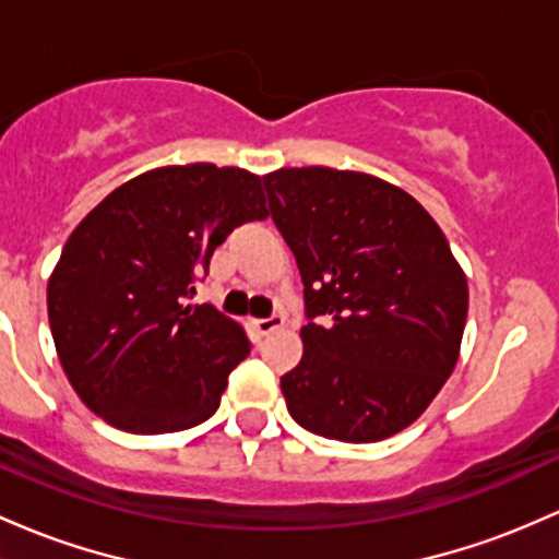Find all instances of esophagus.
<instances>
[{
  "mask_svg": "<svg viewBox=\"0 0 559 559\" xmlns=\"http://www.w3.org/2000/svg\"><path fill=\"white\" fill-rule=\"evenodd\" d=\"M284 326V316H270V318H257L254 329L260 331V336H267L270 331Z\"/></svg>",
  "mask_w": 559,
  "mask_h": 559,
  "instance_id": "1",
  "label": "esophagus"
}]
</instances>
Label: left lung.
<instances>
[{"mask_svg": "<svg viewBox=\"0 0 559 559\" xmlns=\"http://www.w3.org/2000/svg\"><path fill=\"white\" fill-rule=\"evenodd\" d=\"M262 182L305 284V353L281 377L292 419L342 443L414 425L451 377L467 323V275L443 230L366 171L294 167Z\"/></svg>", "mask_w": 559, "mask_h": 559, "instance_id": "obj_1", "label": "left lung"}]
</instances>
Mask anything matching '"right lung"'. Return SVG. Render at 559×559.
I'll return each instance as SVG.
<instances>
[{
	"mask_svg": "<svg viewBox=\"0 0 559 559\" xmlns=\"http://www.w3.org/2000/svg\"><path fill=\"white\" fill-rule=\"evenodd\" d=\"M265 217L260 177L186 164L143 171L76 225L47 284V316L60 366L92 414L158 435L219 408L249 336L212 305L182 302L233 228Z\"/></svg>",
	"mask_w": 559,
	"mask_h": 559,
	"instance_id": "right-lung-1",
	"label": "right lung"
}]
</instances>
